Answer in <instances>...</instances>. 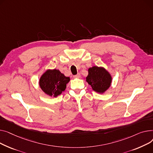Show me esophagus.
Listing matches in <instances>:
<instances>
[{
    "mask_svg": "<svg viewBox=\"0 0 153 153\" xmlns=\"http://www.w3.org/2000/svg\"><path fill=\"white\" fill-rule=\"evenodd\" d=\"M74 78H79L80 77V74H78L77 75H75L74 76Z\"/></svg>",
    "mask_w": 153,
    "mask_h": 153,
    "instance_id": "obj_1",
    "label": "esophagus"
}]
</instances>
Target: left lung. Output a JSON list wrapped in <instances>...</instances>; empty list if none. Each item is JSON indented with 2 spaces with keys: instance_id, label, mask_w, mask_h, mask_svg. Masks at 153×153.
I'll return each mask as SVG.
<instances>
[{
  "instance_id": "1",
  "label": "left lung",
  "mask_w": 153,
  "mask_h": 153,
  "mask_svg": "<svg viewBox=\"0 0 153 153\" xmlns=\"http://www.w3.org/2000/svg\"><path fill=\"white\" fill-rule=\"evenodd\" d=\"M86 82L94 91L102 93L109 88L112 82L110 74L104 68L96 66L89 68Z\"/></svg>"
}]
</instances>
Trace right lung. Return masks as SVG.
<instances>
[{"mask_svg":"<svg viewBox=\"0 0 153 153\" xmlns=\"http://www.w3.org/2000/svg\"><path fill=\"white\" fill-rule=\"evenodd\" d=\"M69 81L70 78L66 77L59 70H48L41 77L39 86L46 94L56 97L65 90Z\"/></svg>","mask_w":153,"mask_h":153,"instance_id":"1","label":"right lung"}]
</instances>
